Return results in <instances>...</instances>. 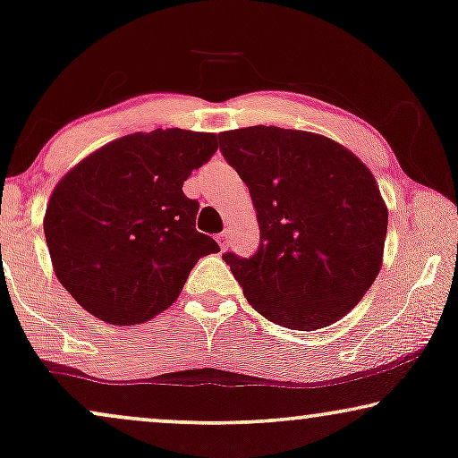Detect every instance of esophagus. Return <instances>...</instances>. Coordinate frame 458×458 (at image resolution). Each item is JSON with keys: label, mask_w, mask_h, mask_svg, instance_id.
<instances>
[{"label": "esophagus", "mask_w": 458, "mask_h": 458, "mask_svg": "<svg viewBox=\"0 0 458 458\" xmlns=\"http://www.w3.org/2000/svg\"><path fill=\"white\" fill-rule=\"evenodd\" d=\"M216 242H218V246H221V250H225L229 246V233L227 231H223V233H218L216 235Z\"/></svg>", "instance_id": "34e87169"}]
</instances>
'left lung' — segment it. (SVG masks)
Instances as JSON below:
<instances>
[{"mask_svg":"<svg viewBox=\"0 0 458 458\" xmlns=\"http://www.w3.org/2000/svg\"><path fill=\"white\" fill-rule=\"evenodd\" d=\"M218 137L260 227L256 254H223L243 296L281 327L340 321L373 285L384 256L387 208L371 171L306 131L256 124Z\"/></svg>","mask_w":458,"mask_h":458,"instance_id":"1","label":"left lung"}]
</instances>
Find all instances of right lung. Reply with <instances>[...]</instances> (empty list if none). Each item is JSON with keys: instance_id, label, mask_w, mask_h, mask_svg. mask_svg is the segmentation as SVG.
Listing matches in <instances>:
<instances>
[{"instance_id": "obj_1", "label": "right lung", "mask_w": 458, "mask_h": 458, "mask_svg": "<svg viewBox=\"0 0 458 458\" xmlns=\"http://www.w3.org/2000/svg\"><path fill=\"white\" fill-rule=\"evenodd\" d=\"M215 133L156 129L99 148L49 198L46 242L55 277L93 317L135 325L166 310L202 256L221 252L196 231L183 183L212 158Z\"/></svg>"}]
</instances>
